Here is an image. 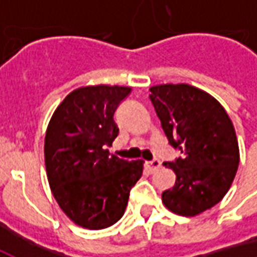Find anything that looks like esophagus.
Returning a JSON list of instances; mask_svg holds the SVG:
<instances>
[{
	"label": "esophagus",
	"mask_w": 257,
	"mask_h": 257,
	"mask_svg": "<svg viewBox=\"0 0 257 257\" xmlns=\"http://www.w3.org/2000/svg\"><path fill=\"white\" fill-rule=\"evenodd\" d=\"M158 168H161V161L160 160H153V161L147 162V169H149L150 173L156 172Z\"/></svg>",
	"instance_id": "esophagus-1"
}]
</instances>
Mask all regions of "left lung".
<instances>
[{"mask_svg": "<svg viewBox=\"0 0 257 257\" xmlns=\"http://www.w3.org/2000/svg\"><path fill=\"white\" fill-rule=\"evenodd\" d=\"M150 100L169 145L183 154L164 162L176 182L162 202L176 215H199L220 202L235 178L239 149L231 119L213 96L187 84L151 86Z\"/></svg>", "mask_w": 257, "mask_h": 257, "instance_id": "1", "label": "left lung"}]
</instances>
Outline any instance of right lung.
I'll return each instance as SVG.
<instances>
[{
    "label": "right lung",
    "mask_w": 257,
    "mask_h": 257,
    "mask_svg": "<svg viewBox=\"0 0 257 257\" xmlns=\"http://www.w3.org/2000/svg\"><path fill=\"white\" fill-rule=\"evenodd\" d=\"M131 90L118 85L78 88L66 96L48 125V182L62 210L84 228L117 223L143 173L142 160H121L106 149L119 131L114 112Z\"/></svg>",
    "instance_id": "right-lung-1"
}]
</instances>
